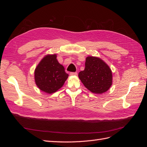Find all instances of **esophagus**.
<instances>
[{
	"label": "esophagus",
	"mask_w": 147,
	"mask_h": 147,
	"mask_svg": "<svg viewBox=\"0 0 147 147\" xmlns=\"http://www.w3.org/2000/svg\"><path fill=\"white\" fill-rule=\"evenodd\" d=\"M70 75H77V72H70Z\"/></svg>",
	"instance_id": "1"
}]
</instances>
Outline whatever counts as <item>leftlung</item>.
<instances>
[{"mask_svg": "<svg viewBox=\"0 0 147 147\" xmlns=\"http://www.w3.org/2000/svg\"><path fill=\"white\" fill-rule=\"evenodd\" d=\"M78 77L84 86L96 94L106 92L112 84V74L110 67L96 57H86L85 68L79 72Z\"/></svg>", "mask_w": 147, "mask_h": 147, "instance_id": "obj_1", "label": "left lung"}]
</instances>
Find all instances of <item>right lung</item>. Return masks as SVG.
<instances>
[{
	"label": "right lung",
	"instance_id": "right-lung-1",
	"mask_svg": "<svg viewBox=\"0 0 147 147\" xmlns=\"http://www.w3.org/2000/svg\"><path fill=\"white\" fill-rule=\"evenodd\" d=\"M34 75L38 88L49 94L63 86L69 76L56 59V55H47L43 58L35 69Z\"/></svg>",
	"mask_w": 147,
	"mask_h": 147
}]
</instances>
